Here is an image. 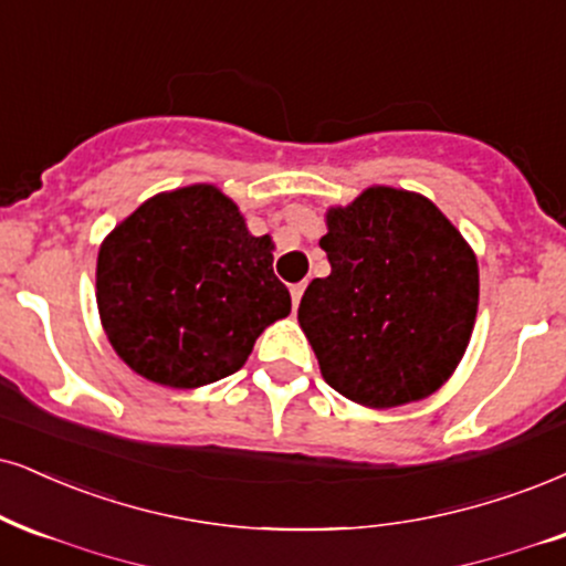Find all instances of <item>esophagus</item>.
Returning a JSON list of instances; mask_svg holds the SVG:
<instances>
[{
  "label": "esophagus",
  "mask_w": 566,
  "mask_h": 566,
  "mask_svg": "<svg viewBox=\"0 0 566 566\" xmlns=\"http://www.w3.org/2000/svg\"><path fill=\"white\" fill-rule=\"evenodd\" d=\"M306 285L304 283H294L291 285V298H294V310L298 306V302H302V294H304Z\"/></svg>",
  "instance_id": "34e87169"
}]
</instances>
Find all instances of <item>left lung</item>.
<instances>
[{
    "label": "left lung",
    "instance_id": "obj_1",
    "mask_svg": "<svg viewBox=\"0 0 566 566\" xmlns=\"http://www.w3.org/2000/svg\"><path fill=\"white\" fill-rule=\"evenodd\" d=\"M325 220L331 275L298 304L325 382L373 409L436 394L475 327V251L430 199L401 188H367Z\"/></svg>",
    "mask_w": 566,
    "mask_h": 566
}]
</instances>
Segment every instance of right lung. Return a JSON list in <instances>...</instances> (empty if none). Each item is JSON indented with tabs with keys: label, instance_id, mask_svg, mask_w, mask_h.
Instances as JSON below:
<instances>
[{
	"label": "right lung",
	"instance_id": "1",
	"mask_svg": "<svg viewBox=\"0 0 566 566\" xmlns=\"http://www.w3.org/2000/svg\"><path fill=\"white\" fill-rule=\"evenodd\" d=\"M272 249L209 184L144 201L96 260V306L117 357L170 388L239 373L264 327L291 312Z\"/></svg>",
	"mask_w": 566,
	"mask_h": 566
}]
</instances>
